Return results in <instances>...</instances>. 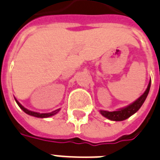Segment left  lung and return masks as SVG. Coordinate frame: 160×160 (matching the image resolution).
<instances>
[{
	"instance_id": "left-lung-1",
	"label": "left lung",
	"mask_w": 160,
	"mask_h": 160,
	"mask_svg": "<svg viewBox=\"0 0 160 160\" xmlns=\"http://www.w3.org/2000/svg\"><path fill=\"white\" fill-rule=\"evenodd\" d=\"M150 84L151 81L149 82L148 88L146 89V91L143 92V95H141L140 97L138 98L135 102H133L129 106L123 108H121V109L118 110V111H113V112H108V111L100 110L101 114L102 116H104L105 118H108V119L112 120V121H122V120L127 119L128 118L130 117L131 115L135 113L140 108L141 106L143 105V103L145 101L146 98L148 96L149 89H150Z\"/></svg>"
}]
</instances>
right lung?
Segmentation results:
<instances>
[{"label":"right lung","instance_id":"right-lung-1","mask_svg":"<svg viewBox=\"0 0 160 160\" xmlns=\"http://www.w3.org/2000/svg\"><path fill=\"white\" fill-rule=\"evenodd\" d=\"M15 100H16V102H17V103L18 104V106H19L21 108H22L23 111H24L26 113H27V114L31 115V116H34V117H37V118H48V117H51V116H52V115L56 114V113H58V112H59V110L60 109H58V110H55V111H53V112H48V113H40V112H32V111H30V110L27 109V108H25L23 106H22L21 103H20L18 101H17L16 98H15Z\"/></svg>","mask_w":160,"mask_h":160}]
</instances>
